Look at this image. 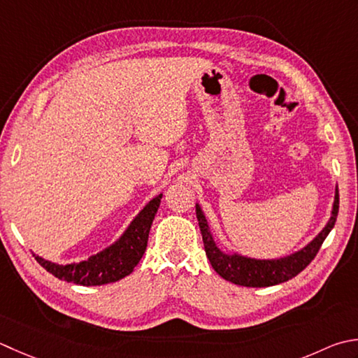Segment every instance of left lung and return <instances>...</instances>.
<instances>
[{"label":"left lung","mask_w":358,"mask_h":358,"mask_svg":"<svg viewBox=\"0 0 358 358\" xmlns=\"http://www.w3.org/2000/svg\"><path fill=\"white\" fill-rule=\"evenodd\" d=\"M338 205L340 199L337 187L332 217L331 220L327 222L324 229L321 231L307 247L298 251V253L282 259H273V261H259V259H250L239 255L222 253V251L217 248L211 231L208 228V222L199 205L195 206V213H197V220L201 231L203 243H205L206 256L209 259V262H211L213 268L219 273L223 279L243 287H270L295 278L298 273L303 271L307 265L313 261L327 234L331 233V229L335 225V220H337L338 215Z\"/></svg>","instance_id":"8db88e82"}]
</instances>
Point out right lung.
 I'll return each instance as SVG.
<instances>
[{
  "label": "right lung",
  "mask_w": 358,
  "mask_h": 358,
  "mask_svg": "<svg viewBox=\"0 0 358 358\" xmlns=\"http://www.w3.org/2000/svg\"><path fill=\"white\" fill-rule=\"evenodd\" d=\"M161 197H163V194H159L158 197L149 201V205L138 214L129 229L115 245H111L110 248L103 250L99 255L91 256L87 261L59 265L45 261L38 256H35V259L46 271L57 279H62V281L87 287L116 282L119 279L130 275L138 262L141 261L147 248V241H149L152 222L155 219V214L159 208Z\"/></svg>",
  "instance_id": "obj_1"
}]
</instances>
